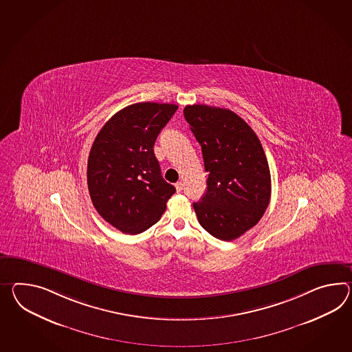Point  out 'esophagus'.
Here are the masks:
<instances>
[{
    "label": "esophagus",
    "instance_id": "34e87169",
    "mask_svg": "<svg viewBox=\"0 0 352 352\" xmlns=\"http://www.w3.org/2000/svg\"><path fill=\"white\" fill-rule=\"evenodd\" d=\"M175 189H177L178 193H180L182 189H183V183H182V182H177V183H175Z\"/></svg>",
    "mask_w": 352,
    "mask_h": 352
}]
</instances>
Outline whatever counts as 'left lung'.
<instances>
[{
	"label": "left lung",
	"mask_w": 352,
	"mask_h": 352,
	"mask_svg": "<svg viewBox=\"0 0 352 352\" xmlns=\"http://www.w3.org/2000/svg\"><path fill=\"white\" fill-rule=\"evenodd\" d=\"M202 148L206 193L193 204L198 223L223 241L257 225L271 198V174L256 132L238 114L204 104L184 108Z\"/></svg>",
	"instance_id": "1"
}]
</instances>
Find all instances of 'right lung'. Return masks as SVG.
I'll list each match as a JSON object with an SVG mask.
<instances>
[{"label": "right lung", "instance_id": "right-lung-1", "mask_svg": "<svg viewBox=\"0 0 352 352\" xmlns=\"http://www.w3.org/2000/svg\"><path fill=\"white\" fill-rule=\"evenodd\" d=\"M175 104L136 103L116 113L99 131L87 159V188L98 214L124 234L157 223L175 188L164 180L154 154Z\"/></svg>", "mask_w": 352, "mask_h": 352}]
</instances>
